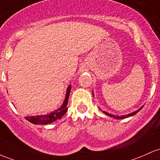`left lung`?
Wrapping results in <instances>:
<instances>
[{
    "instance_id": "left-lung-1",
    "label": "left lung",
    "mask_w": 160,
    "mask_h": 160,
    "mask_svg": "<svg viewBox=\"0 0 160 160\" xmlns=\"http://www.w3.org/2000/svg\"><path fill=\"white\" fill-rule=\"evenodd\" d=\"M143 108V107H141V108H139L138 109V110L134 111V112H132V113H129L128 115H124V116H116V115H112V114H110L109 113V112H104V111H103V112H104L106 115H107V116H110V117H112L114 118V119H125V118H128V117H130V116H134V115H135L136 113H138V112H139L140 110H141V109Z\"/></svg>"
}]
</instances>
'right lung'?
I'll use <instances>...</instances> for the list:
<instances>
[{"label": "right lung", "mask_w": 160, "mask_h": 160, "mask_svg": "<svg viewBox=\"0 0 160 160\" xmlns=\"http://www.w3.org/2000/svg\"><path fill=\"white\" fill-rule=\"evenodd\" d=\"M71 85L68 87L67 91H66V98L64 100L63 103H62V107L60 109H57V110L53 111L49 114L47 115H41V116H26V119L28 120V122H32L35 125H48L53 122L56 121L57 119H60L64 114H66V111H67V103L69 101V97L71 91Z\"/></svg>", "instance_id": "add662e5"}]
</instances>
